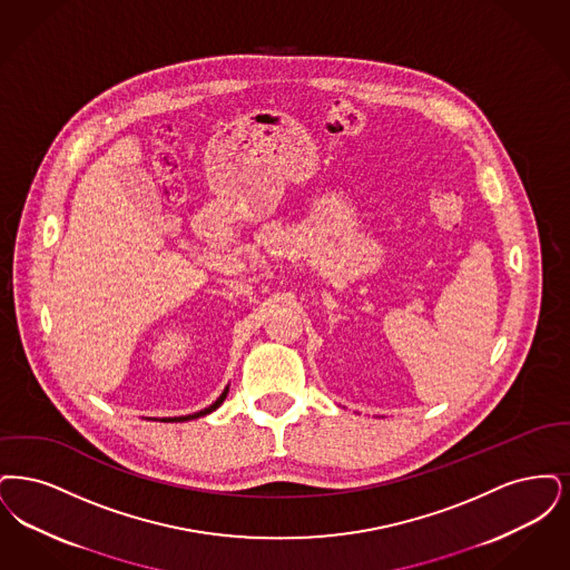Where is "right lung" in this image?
I'll return each mask as SVG.
<instances>
[{"label": "right lung", "instance_id": "add662e5", "mask_svg": "<svg viewBox=\"0 0 570 570\" xmlns=\"http://www.w3.org/2000/svg\"><path fill=\"white\" fill-rule=\"evenodd\" d=\"M227 396V387L223 390L222 396L217 397L208 409H204V411H199V413H194V415H185V417H168V420L164 421H189V420H198V417H204V415H208V413H213L215 409H219L222 406L223 400Z\"/></svg>", "mask_w": 570, "mask_h": 570}]
</instances>
